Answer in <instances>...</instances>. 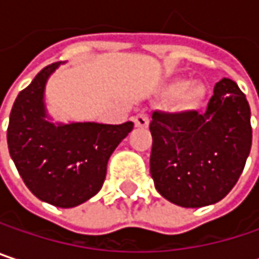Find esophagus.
Segmentation results:
<instances>
[{
    "mask_svg": "<svg viewBox=\"0 0 259 259\" xmlns=\"http://www.w3.org/2000/svg\"><path fill=\"white\" fill-rule=\"evenodd\" d=\"M133 121H135V126H136V127H148V124H150V117H148L147 112H141V114H138V115L133 118Z\"/></svg>",
    "mask_w": 259,
    "mask_h": 259,
    "instance_id": "34e87169",
    "label": "esophagus"
}]
</instances>
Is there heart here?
<instances>
[{"label": "heart", "instance_id": "b5f03b06", "mask_svg": "<svg viewBox=\"0 0 259 259\" xmlns=\"http://www.w3.org/2000/svg\"><path fill=\"white\" fill-rule=\"evenodd\" d=\"M172 90H174L176 93H180L181 91V103H183L184 106H187V108L196 106V105L202 100L204 93H205L202 83H199V82L186 83L184 80L176 82L174 87H172Z\"/></svg>", "mask_w": 259, "mask_h": 259}]
</instances>
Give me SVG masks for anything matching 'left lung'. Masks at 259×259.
<instances>
[{"mask_svg":"<svg viewBox=\"0 0 259 259\" xmlns=\"http://www.w3.org/2000/svg\"><path fill=\"white\" fill-rule=\"evenodd\" d=\"M150 172L157 192L186 208L214 204L238 181L252 145L250 108L231 79H221L207 109L154 111Z\"/></svg>","mask_w":259,"mask_h":259,"instance_id":"1","label":"left lung"}]
</instances>
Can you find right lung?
<instances>
[{"instance_id":"add662e5","label":"right lung","mask_w":259,"mask_h":259,"mask_svg":"<svg viewBox=\"0 0 259 259\" xmlns=\"http://www.w3.org/2000/svg\"><path fill=\"white\" fill-rule=\"evenodd\" d=\"M61 64L41 69L22 90L7 127L10 156L26 187L55 207H75L103 186L106 165L133 123H72L54 126L45 120L43 91L49 75Z\"/></svg>"}]
</instances>
